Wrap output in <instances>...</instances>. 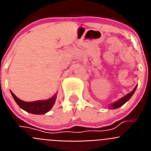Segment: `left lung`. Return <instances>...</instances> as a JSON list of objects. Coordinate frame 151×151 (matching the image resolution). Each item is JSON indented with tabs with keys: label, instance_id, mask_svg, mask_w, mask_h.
<instances>
[{
	"label": "left lung",
	"instance_id": "1",
	"mask_svg": "<svg viewBox=\"0 0 151 151\" xmlns=\"http://www.w3.org/2000/svg\"><path fill=\"white\" fill-rule=\"evenodd\" d=\"M136 88H137V86H135L134 87V88L133 89V91L132 92H130V93H129L128 94H126V95L125 96V97H123L122 98H121L120 100H119L118 101H116V102L113 103V104L111 105V106H110V109H116V108H119L121 106H122V105L124 104H125V103L127 102L128 101H129V99L131 98V97L133 95V94H134V92L136 90Z\"/></svg>",
	"mask_w": 151,
	"mask_h": 151
}]
</instances>
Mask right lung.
<instances>
[{"label":"right lung","mask_w":151,"mask_h":151,"mask_svg":"<svg viewBox=\"0 0 151 151\" xmlns=\"http://www.w3.org/2000/svg\"><path fill=\"white\" fill-rule=\"evenodd\" d=\"M11 94L17 104L19 106V107L22 108V110H26V112L33 113V114H44V113L48 112L52 108L53 105L54 104L56 100V95H54L50 97V99L46 100V101L26 102V101L19 99L13 92H11Z\"/></svg>","instance_id":"right-lung-1"}]
</instances>
